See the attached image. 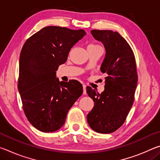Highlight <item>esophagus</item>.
<instances>
[{
  "mask_svg": "<svg viewBox=\"0 0 160 160\" xmlns=\"http://www.w3.org/2000/svg\"><path fill=\"white\" fill-rule=\"evenodd\" d=\"M83 87V94H86L87 92H86V85H82Z\"/></svg>",
  "mask_w": 160,
  "mask_h": 160,
  "instance_id": "esophagus-1",
  "label": "esophagus"
}]
</instances>
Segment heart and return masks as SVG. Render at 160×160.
Listing matches in <instances>:
<instances>
[{
	"instance_id": "b5f03b06",
	"label": "heart",
	"mask_w": 160,
	"mask_h": 160,
	"mask_svg": "<svg viewBox=\"0 0 160 160\" xmlns=\"http://www.w3.org/2000/svg\"><path fill=\"white\" fill-rule=\"evenodd\" d=\"M88 47H99V45H97V44H90L88 46Z\"/></svg>"
}]
</instances>
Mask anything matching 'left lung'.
<instances>
[{
    "label": "left lung",
    "instance_id": "obj_1",
    "mask_svg": "<svg viewBox=\"0 0 160 160\" xmlns=\"http://www.w3.org/2000/svg\"><path fill=\"white\" fill-rule=\"evenodd\" d=\"M91 34L106 50L100 70L107 77L101 94L87 87V93L94 102L87 119L94 131L111 133L125 122L133 104L138 83L135 58L128 42L117 32L94 29Z\"/></svg>",
    "mask_w": 160,
    "mask_h": 160
}]
</instances>
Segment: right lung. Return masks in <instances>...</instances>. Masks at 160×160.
<instances>
[{
	"label": "right lung",
	"mask_w": 160,
	"mask_h": 160,
	"mask_svg": "<svg viewBox=\"0 0 160 160\" xmlns=\"http://www.w3.org/2000/svg\"><path fill=\"white\" fill-rule=\"evenodd\" d=\"M86 34L83 29L48 26L23 45L19 63L18 90L23 110L32 126L44 132L61 128L67 113L82 95L77 80H58L56 71L66 63L71 48Z\"/></svg>",
	"instance_id": "obj_1"
}]
</instances>
